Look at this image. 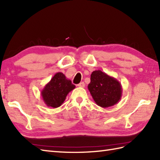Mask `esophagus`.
<instances>
[{
	"label": "esophagus",
	"mask_w": 160,
	"mask_h": 160,
	"mask_svg": "<svg viewBox=\"0 0 160 160\" xmlns=\"http://www.w3.org/2000/svg\"><path fill=\"white\" fill-rule=\"evenodd\" d=\"M84 86H85V84H84V82H80V84H78V87H84Z\"/></svg>",
	"instance_id": "1"
}]
</instances>
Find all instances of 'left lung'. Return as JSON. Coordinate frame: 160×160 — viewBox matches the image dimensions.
<instances>
[{"mask_svg": "<svg viewBox=\"0 0 160 160\" xmlns=\"http://www.w3.org/2000/svg\"><path fill=\"white\" fill-rule=\"evenodd\" d=\"M88 89L95 102L102 108L116 104L122 96L121 83L101 70L94 71L91 73Z\"/></svg>", "mask_w": 160, "mask_h": 160, "instance_id": "1", "label": "left lung"}]
</instances>
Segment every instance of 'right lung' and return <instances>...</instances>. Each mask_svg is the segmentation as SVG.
Listing matches in <instances>:
<instances>
[{
    "label": "right lung",
    "instance_id": "right-lung-1",
    "mask_svg": "<svg viewBox=\"0 0 160 160\" xmlns=\"http://www.w3.org/2000/svg\"><path fill=\"white\" fill-rule=\"evenodd\" d=\"M76 88L64 74L58 72L42 89L41 96L44 102L49 107L58 108L65 100L67 94Z\"/></svg>",
    "mask_w": 160,
    "mask_h": 160
}]
</instances>
